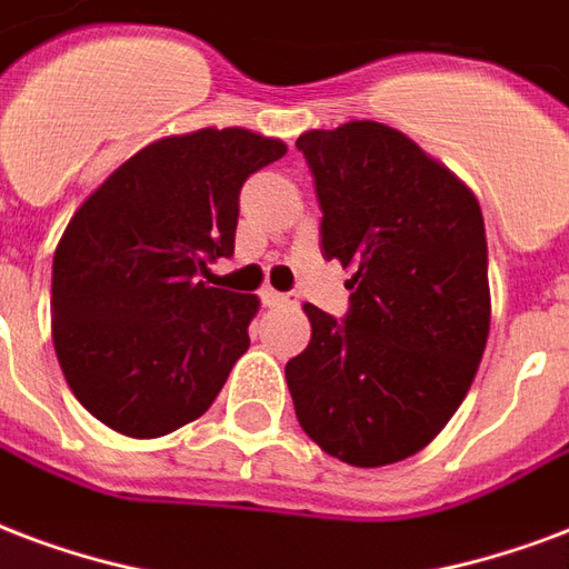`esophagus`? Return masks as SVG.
Instances as JSON below:
<instances>
[{
	"instance_id": "obj_1",
	"label": "esophagus",
	"mask_w": 569,
	"mask_h": 569,
	"mask_svg": "<svg viewBox=\"0 0 569 569\" xmlns=\"http://www.w3.org/2000/svg\"><path fill=\"white\" fill-rule=\"evenodd\" d=\"M260 300H263V306H297V293H279V290L272 288H263L260 290Z\"/></svg>"
}]
</instances>
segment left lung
<instances>
[{"label":"left lung","mask_w":569,"mask_h":569,"mask_svg":"<svg viewBox=\"0 0 569 569\" xmlns=\"http://www.w3.org/2000/svg\"><path fill=\"white\" fill-rule=\"evenodd\" d=\"M297 149L323 212V258L353 272L345 320L302 306L311 341L284 366L293 411L341 462H401L450 422L486 350L492 297L480 203L383 122L315 128Z\"/></svg>","instance_id":"obj_1"}]
</instances>
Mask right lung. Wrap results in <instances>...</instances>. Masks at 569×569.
Segmentation results:
<instances>
[{"mask_svg": "<svg viewBox=\"0 0 569 569\" xmlns=\"http://www.w3.org/2000/svg\"><path fill=\"white\" fill-rule=\"evenodd\" d=\"M288 147L249 128L149 143L89 194L59 239L50 330L77 401L128 438L209 411L249 350L254 293L198 281L233 254L239 188Z\"/></svg>", "mask_w": 569, "mask_h": 569, "instance_id": "1", "label": "right lung"}]
</instances>
